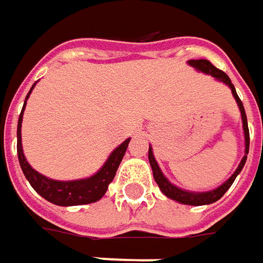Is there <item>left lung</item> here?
Instances as JSON below:
<instances>
[{"mask_svg": "<svg viewBox=\"0 0 263 263\" xmlns=\"http://www.w3.org/2000/svg\"><path fill=\"white\" fill-rule=\"evenodd\" d=\"M189 64L193 66L196 70L203 71L206 74H212L213 78H216L217 80H220L223 83H226L228 86L232 89V93L235 96V99L237 102V106L240 109V115H242V122H243V132H245V155L242 158V161L239 164V167L236 168V171L232 174L229 180H226L224 183L219 185L217 189H214L212 192H204V193H193V192H185L183 189H178L174 184H171L167 180V177L162 174V171L158 167V164L155 161L154 154H153V148L149 146L148 149V160H149V164H151V168H153V174H154L155 183L158 184L160 190H161L167 197L170 199L176 200L178 203H183V204H190V206H203V204H212L214 201H217L219 199L223 197V194L228 192L230 189V185L233 184L235 178L237 177V174L242 171L245 162H246V158H248V153H249V128H248V119H246V114H245V108L242 101L239 99V96L236 93V89L232 85L229 76L224 73V71L219 70L217 67H214L213 64L210 63L209 60H204V59H199V60H189Z\"/></svg>", "mask_w": 263, "mask_h": 263, "instance_id": "8db88e82", "label": "left lung"}]
</instances>
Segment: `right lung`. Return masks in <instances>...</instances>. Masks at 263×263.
<instances>
[{
	"label": "right lung",
	"mask_w": 263,
	"mask_h": 263,
	"mask_svg": "<svg viewBox=\"0 0 263 263\" xmlns=\"http://www.w3.org/2000/svg\"><path fill=\"white\" fill-rule=\"evenodd\" d=\"M34 86H35V83L27 95L23 110L20 114L18 126H17V154H18L21 170H23L24 176L28 180V183L31 184V187L42 197H44L53 204H57V206H79V204H89V203H95V201L101 200L103 197V194L108 190V185L112 183L114 177L117 174L118 167H119V164L124 158L125 151H126L131 139L128 138L118 148H115L112 151V154L108 157L106 162L102 165V168L92 177L82 178V180H71V181H59V180L47 178L46 176L37 173L27 162L24 153H23V145H21L23 114H24V109H26L27 99H28V96L31 93Z\"/></svg>",
	"instance_id": "right-lung-1"
}]
</instances>
